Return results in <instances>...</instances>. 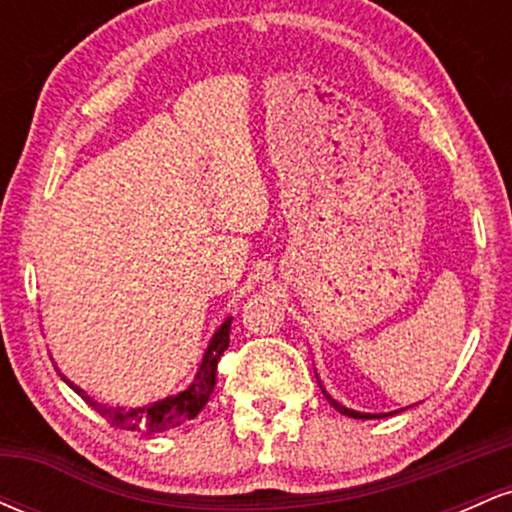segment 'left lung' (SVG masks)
<instances>
[{"instance_id": "8db88e82", "label": "left lung", "mask_w": 512, "mask_h": 512, "mask_svg": "<svg viewBox=\"0 0 512 512\" xmlns=\"http://www.w3.org/2000/svg\"><path fill=\"white\" fill-rule=\"evenodd\" d=\"M320 387H322V383H320ZM322 392H325V397L330 399V404L334 409L339 411V414H344V416H351V419H385V416H392V414H397V411H390V414H366V411H356V409H349V407H344V404H339L337 399H334L330 392L325 390V387H322Z\"/></svg>"}]
</instances>
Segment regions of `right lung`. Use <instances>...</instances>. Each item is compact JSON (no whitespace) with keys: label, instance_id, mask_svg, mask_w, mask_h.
Here are the masks:
<instances>
[{"label":"right lung","instance_id":"add662e5","mask_svg":"<svg viewBox=\"0 0 512 512\" xmlns=\"http://www.w3.org/2000/svg\"><path fill=\"white\" fill-rule=\"evenodd\" d=\"M231 322L233 317L228 315L226 320L221 322L219 330L211 334L207 351H204L202 363H199L195 378L192 383L185 387V390L178 392V395H170L158 399V402L144 404V407H110V404L96 402L93 397H88L79 385H74L67 375H62V380L67 383L76 395H81L88 402V407H93L98 414L103 416L108 424L115 428H125V431H170V428L185 424V421L195 419L199 411L204 409V404L209 402L211 392H214L216 385V366H219V358L223 351L228 349V339H231Z\"/></svg>","mask_w":512,"mask_h":512}]
</instances>
